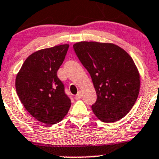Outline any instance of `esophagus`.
Listing matches in <instances>:
<instances>
[{"label":"esophagus","mask_w":159,"mask_h":159,"mask_svg":"<svg viewBox=\"0 0 159 159\" xmlns=\"http://www.w3.org/2000/svg\"><path fill=\"white\" fill-rule=\"evenodd\" d=\"M81 91H78V94L75 95V99H76V100H79V99H81Z\"/></svg>","instance_id":"obj_1"}]
</instances>
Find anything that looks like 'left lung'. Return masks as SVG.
<instances>
[{
  "label": "left lung",
  "instance_id": "obj_1",
  "mask_svg": "<svg viewBox=\"0 0 159 159\" xmlns=\"http://www.w3.org/2000/svg\"><path fill=\"white\" fill-rule=\"evenodd\" d=\"M73 48L92 79L97 101L91 108L96 117L103 122L124 118L140 91V75L131 56L112 43L81 41Z\"/></svg>",
  "mask_w": 159,
  "mask_h": 159
}]
</instances>
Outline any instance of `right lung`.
Wrapping results in <instances>:
<instances>
[{
	"label": "right lung",
	"mask_w": 159,
	"mask_h": 159,
	"mask_svg": "<svg viewBox=\"0 0 159 159\" xmlns=\"http://www.w3.org/2000/svg\"><path fill=\"white\" fill-rule=\"evenodd\" d=\"M68 48L61 44L32 53L16 76V91L24 107L35 119L50 125L62 121L71 105L57 76Z\"/></svg>",
	"instance_id": "right-lung-1"
}]
</instances>
